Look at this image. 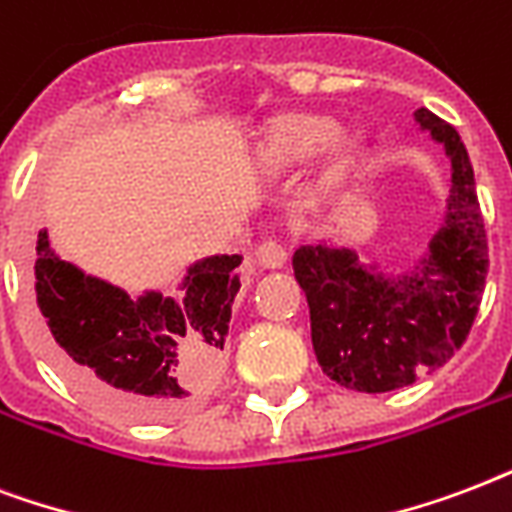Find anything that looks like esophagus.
I'll use <instances>...</instances> for the list:
<instances>
[{"mask_svg": "<svg viewBox=\"0 0 512 512\" xmlns=\"http://www.w3.org/2000/svg\"><path fill=\"white\" fill-rule=\"evenodd\" d=\"M256 261H259L264 269H280L288 261V253L277 240H264V243L256 248Z\"/></svg>", "mask_w": 512, "mask_h": 512, "instance_id": "1", "label": "esophagus"}]
</instances>
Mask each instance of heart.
Listing matches in <instances>:
<instances>
[{
    "instance_id": "b5f03b06",
    "label": "heart",
    "mask_w": 512,
    "mask_h": 512,
    "mask_svg": "<svg viewBox=\"0 0 512 512\" xmlns=\"http://www.w3.org/2000/svg\"><path fill=\"white\" fill-rule=\"evenodd\" d=\"M336 136V122L323 114H285L267 128L259 146V160L264 165H293L310 160ZM355 144L344 141L339 160H347Z\"/></svg>"
}]
</instances>
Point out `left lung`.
Returning <instances> with one entry per match:
<instances>
[{"label":"left lung","mask_w":512,"mask_h":512,"mask_svg":"<svg viewBox=\"0 0 512 512\" xmlns=\"http://www.w3.org/2000/svg\"><path fill=\"white\" fill-rule=\"evenodd\" d=\"M414 120L451 160L443 219L425 253L398 272L334 237L293 253L320 368L358 392L398 390L441 368L470 334L486 285L489 248L465 144L430 109H417Z\"/></svg>","instance_id":"8db88e82"}]
</instances>
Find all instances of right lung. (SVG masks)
<instances>
[{"mask_svg":"<svg viewBox=\"0 0 512 512\" xmlns=\"http://www.w3.org/2000/svg\"><path fill=\"white\" fill-rule=\"evenodd\" d=\"M240 253L194 261L176 296L125 288L55 253L39 229L34 293L45 352L55 371L101 411L133 422L184 414L224 371Z\"/></svg>","mask_w":512,"mask_h":512,"instance_id":"obj_1","label":"right lung"}]
</instances>
